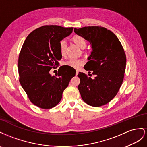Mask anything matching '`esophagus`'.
<instances>
[{
	"instance_id": "esophagus-1",
	"label": "esophagus",
	"mask_w": 147,
	"mask_h": 147,
	"mask_svg": "<svg viewBox=\"0 0 147 147\" xmlns=\"http://www.w3.org/2000/svg\"><path fill=\"white\" fill-rule=\"evenodd\" d=\"M78 73H79V72H78V70H76V76H77V75L78 74Z\"/></svg>"
}]
</instances>
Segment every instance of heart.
I'll return each mask as SVG.
<instances>
[{"mask_svg": "<svg viewBox=\"0 0 147 147\" xmlns=\"http://www.w3.org/2000/svg\"><path fill=\"white\" fill-rule=\"evenodd\" d=\"M72 40L81 49H84L86 48L87 45V42L84 37H83L81 36L76 35L73 37ZM59 47L61 54L62 55H64L66 53V50L67 47V42L65 39L60 40L59 43ZM84 63V61L82 59H73V58H71V59L67 60L65 63V65L72 67V68H78Z\"/></svg>", "mask_w": 147, "mask_h": 147, "instance_id": "obj_1", "label": "heart"}]
</instances>
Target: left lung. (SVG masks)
<instances>
[{
  "label": "left lung",
  "instance_id": "obj_1",
  "mask_svg": "<svg viewBox=\"0 0 147 147\" xmlns=\"http://www.w3.org/2000/svg\"><path fill=\"white\" fill-rule=\"evenodd\" d=\"M76 34L84 37L92 45V51L84 69L95 78L79 73L78 86L84 102L98 107L110 102L118 93L123 81L126 57L117 36L101 26H86L74 29Z\"/></svg>",
  "mask_w": 147,
  "mask_h": 147
}]
</instances>
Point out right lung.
Returning <instances> with one entry per match:
<instances>
[{
  "instance_id": "right-lung-1",
  "label": "right lung",
  "mask_w": 147,
  "mask_h": 147,
  "mask_svg": "<svg viewBox=\"0 0 147 147\" xmlns=\"http://www.w3.org/2000/svg\"><path fill=\"white\" fill-rule=\"evenodd\" d=\"M73 28L45 25L31 32L25 40L18 58L19 81L30 101L36 106L50 109L60 102L76 71L61 66L55 76L50 70L61 59L59 43L72 33Z\"/></svg>"
}]
</instances>
